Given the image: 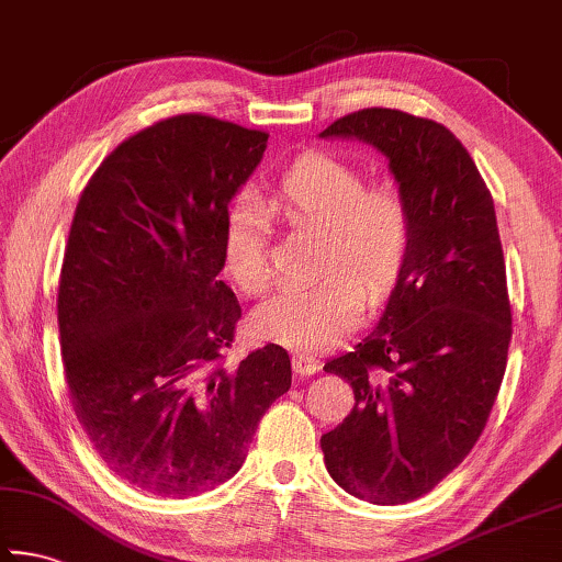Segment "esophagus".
Here are the masks:
<instances>
[{"label":"esophagus","mask_w":562,"mask_h":562,"mask_svg":"<svg viewBox=\"0 0 562 562\" xmlns=\"http://www.w3.org/2000/svg\"><path fill=\"white\" fill-rule=\"evenodd\" d=\"M292 369L297 376H312L319 372V361L312 355H304V351H294L292 355Z\"/></svg>","instance_id":"34e87169"}]
</instances>
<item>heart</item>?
<instances>
[{
  "mask_svg": "<svg viewBox=\"0 0 562 562\" xmlns=\"http://www.w3.org/2000/svg\"><path fill=\"white\" fill-rule=\"evenodd\" d=\"M292 231L319 233V270L312 288H290L252 312L260 339L319 351L355 329L364 294L376 300L394 282L408 245V213L392 186H367L364 173L329 154H304L280 176L265 201ZM227 274L247 294L268 290V215L237 201L223 223ZM360 281L357 283L353 278Z\"/></svg>",
  "mask_w": 562,
  "mask_h": 562,
  "instance_id": "1",
  "label": "heart"
}]
</instances>
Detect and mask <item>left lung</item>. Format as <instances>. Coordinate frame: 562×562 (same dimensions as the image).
<instances>
[{"instance_id":"obj_1","label":"left lung","mask_w":562,"mask_h":562,"mask_svg":"<svg viewBox=\"0 0 562 562\" xmlns=\"http://www.w3.org/2000/svg\"><path fill=\"white\" fill-rule=\"evenodd\" d=\"M319 138H357L389 160L408 245L376 327L325 372L355 406L322 436L331 479L355 498L396 506L459 465L506 372L510 304L496 207L469 150L441 123L364 109Z\"/></svg>"}]
</instances>
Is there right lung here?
<instances>
[{"mask_svg":"<svg viewBox=\"0 0 562 562\" xmlns=\"http://www.w3.org/2000/svg\"><path fill=\"white\" fill-rule=\"evenodd\" d=\"M265 148L268 133L183 113L123 140L76 205L56 300L66 384L99 459L154 496L233 479L292 384L278 345L221 364L240 319L223 223Z\"/></svg>","mask_w":562,"mask_h":562,"instance_id":"right-lung-1","label":"right lung"}]
</instances>
